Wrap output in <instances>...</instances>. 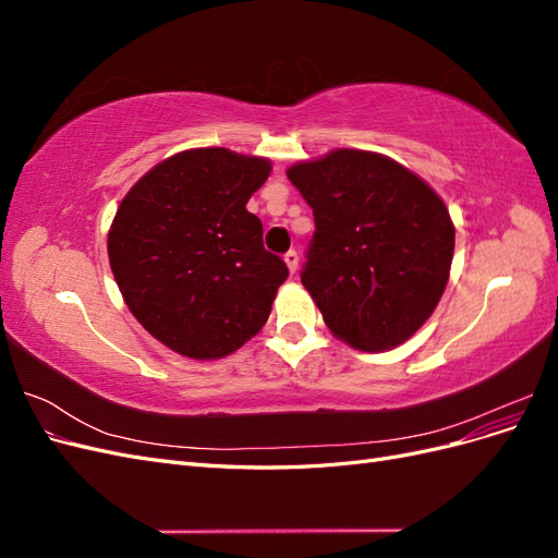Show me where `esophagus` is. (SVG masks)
Segmentation results:
<instances>
[{"mask_svg":"<svg viewBox=\"0 0 558 558\" xmlns=\"http://www.w3.org/2000/svg\"><path fill=\"white\" fill-rule=\"evenodd\" d=\"M283 260H286V265H289V269H291V275H295L298 272V263H300V256H298V251H289L283 256Z\"/></svg>","mask_w":558,"mask_h":558,"instance_id":"obj_1","label":"esophagus"}]
</instances>
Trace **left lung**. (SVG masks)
<instances>
[{"instance_id": "left-lung-1", "label": "left lung", "mask_w": 558, "mask_h": 558, "mask_svg": "<svg viewBox=\"0 0 558 558\" xmlns=\"http://www.w3.org/2000/svg\"><path fill=\"white\" fill-rule=\"evenodd\" d=\"M286 174L314 209L302 286L330 332L361 351L408 342L449 281L456 230L442 197L404 165L359 148Z\"/></svg>"}]
</instances>
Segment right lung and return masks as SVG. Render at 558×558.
<instances>
[{"instance_id": "right-lung-1", "label": "right lung", "mask_w": 558, "mask_h": 558, "mask_svg": "<svg viewBox=\"0 0 558 558\" xmlns=\"http://www.w3.org/2000/svg\"><path fill=\"white\" fill-rule=\"evenodd\" d=\"M267 158L189 148L148 170L118 207L107 251L134 318L185 359L238 351L272 312L289 267L246 211Z\"/></svg>"}]
</instances>
